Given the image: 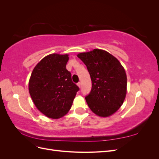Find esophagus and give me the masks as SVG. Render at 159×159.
<instances>
[{
	"label": "esophagus",
	"instance_id": "34e87169",
	"mask_svg": "<svg viewBox=\"0 0 159 159\" xmlns=\"http://www.w3.org/2000/svg\"><path fill=\"white\" fill-rule=\"evenodd\" d=\"M77 85H78V86L79 88H80L81 85V82H78V84H77Z\"/></svg>",
	"mask_w": 159,
	"mask_h": 159
}]
</instances>
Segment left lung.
<instances>
[{
	"mask_svg": "<svg viewBox=\"0 0 159 159\" xmlns=\"http://www.w3.org/2000/svg\"><path fill=\"white\" fill-rule=\"evenodd\" d=\"M78 57L87 67L92 87L85 100L100 117H108L123 104L127 93V75L119 60L109 52L94 49Z\"/></svg>",
	"mask_w": 159,
	"mask_h": 159,
	"instance_id": "1",
	"label": "left lung"
}]
</instances>
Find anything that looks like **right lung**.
Here are the masks:
<instances>
[{
	"instance_id": "right-lung-1",
	"label": "right lung",
	"mask_w": 159,
	"mask_h": 159,
	"mask_svg": "<svg viewBox=\"0 0 159 159\" xmlns=\"http://www.w3.org/2000/svg\"><path fill=\"white\" fill-rule=\"evenodd\" d=\"M68 55L50 54L34 68L29 93L38 109L52 119L63 117L70 109L80 88L71 80L66 66Z\"/></svg>"
}]
</instances>
